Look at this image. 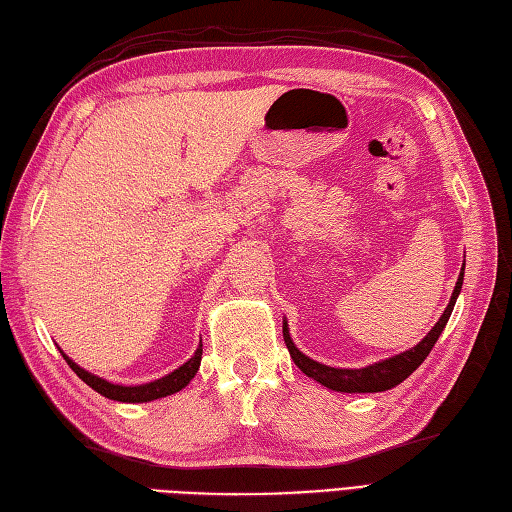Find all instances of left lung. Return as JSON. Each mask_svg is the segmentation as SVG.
I'll return each mask as SVG.
<instances>
[{
	"instance_id": "1",
	"label": "left lung",
	"mask_w": 512,
	"mask_h": 512,
	"mask_svg": "<svg viewBox=\"0 0 512 512\" xmlns=\"http://www.w3.org/2000/svg\"><path fill=\"white\" fill-rule=\"evenodd\" d=\"M462 281H464V266L460 270L458 284H455L449 306H447V310L442 312V317L438 319L436 325H433L431 332L424 336V339L416 347H411V350L402 352L398 356H391V358H387V361H378L374 365H367V367H361V369L328 367L323 363L312 361L310 356L299 352V347L292 343L288 321H284L286 347H288V352L292 356V361H295V365L301 369L303 374L314 378L317 383H321L323 387H328L332 391H343V394H374V391H387L391 387L400 385L402 380L416 372L424 358L429 356V352L433 350V345H436V341H438V336L444 330V325H447V321L451 317L455 299H458L460 290H462Z\"/></svg>"
}]
</instances>
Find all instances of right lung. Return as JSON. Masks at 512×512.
I'll return each instance as SVG.
<instances>
[{
    "label": "right lung",
    "instance_id": "add662e5",
    "mask_svg": "<svg viewBox=\"0 0 512 512\" xmlns=\"http://www.w3.org/2000/svg\"><path fill=\"white\" fill-rule=\"evenodd\" d=\"M63 354V352H61ZM65 363L72 367V372L79 376L85 385H90L94 391H99L101 396L110 398V400H118V402H149V400H158L176 394L182 387H187L191 383V378L198 374V367L202 361V343L195 354L189 358L187 363L180 365L178 369H173L171 374L162 376L154 383H145V385H114L110 380H105L101 376H94L90 372H85L83 367L76 365L70 356H65Z\"/></svg>",
    "mask_w": 512,
    "mask_h": 512
}]
</instances>
